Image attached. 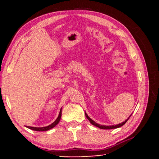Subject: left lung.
Returning a JSON list of instances; mask_svg holds the SVG:
<instances>
[{
    "mask_svg": "<svg viewBox=\"0 0 159 159\" xmlns=\"http://www.w3.org/2000/svg\"><path fill=\"white\" fill-rule=\"evenodd\" d=\"M85 115H86V117H87V119L89 120V121L90 122V123L92 124V125H95V126L99 128V129H116V128L123 126L124 124H125L128 121V120L129 119V117H130V116H129V117L126 120H125V121L123 122V123L117 124V125H100V124L96 123V122L93 121V120L92 119H90V118L88 116V115L86 114V113H85ZM130 116H131V115H130Z\"/></svg>",
    "mask_w": 159,
    "mask_h": 159,
    "instance_id": "1",
    "label": "left lung"
}]
</instances>
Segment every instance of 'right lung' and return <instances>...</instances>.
Listing matches in <instances>:
<instances>
[{
  "label": "right lung",
  "instance_id": "obj_1",
  "mask_svg": "<svg viewBox=\"0 0 159 159\" xmlns=\"http://www.w3.org/2000/svg\"><path fill=\"white\" fill-rule=\"evenodd\" d=\"M62 109V108H61ZM61 111H60V113H59V115H58V117L57 118V120L55 121L54 122V123L51 124V125H48V126H45V127H39V128H37V127H31V126H27V128L30 129H32V130H34V131H37V132H45V131H48L49 129H52V128H54L55 125H57L58 124V123L60 122V120H61V114H62V111H61Z\"/></svg>",
  "mask_w": 159,
  "mask_h": 159
}]
</instances>
